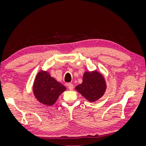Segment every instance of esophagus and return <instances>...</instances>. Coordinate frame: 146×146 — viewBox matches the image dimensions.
Masks as SVG:
<instances>
[{
	"label": "esophagus",
	"instance_id": "1",
	"mask_svg": "<svg viewBox=\"0 0 146 146\" xmlns=\"http://www.w3.org/2000/svg\"><path fill=\"white\" fill-rule=\"evenodd\" d=\"M68 89L70 90H72L74 88V85L72 84L69 83L68 84Z\"/></svg>",
	"mask_w": 146,
	"mask_h": 146
}]
</instances>
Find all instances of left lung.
Masks as SVG:
<instances>
[{
	"label": "left lung",
	"instance_id": "left-lung-1",
	"mask_svg": "<svg viewBox=\"0 0 146 146\" xmlns=\"http://www.w3.org/2000/svg\"><path fill=\"white\" fill-rule=\"evenodd\" d=\"M76 90L90 102H95L104 94L106 89L104 78L97 71L86 72L83 81L78 85Z\"/></svg>",
	"mask_w": 146,
	"mask_h": 146
}]
</instances>
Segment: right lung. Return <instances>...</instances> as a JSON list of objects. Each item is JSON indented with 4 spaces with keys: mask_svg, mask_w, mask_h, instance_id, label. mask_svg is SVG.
I'll list each match as a JSON object with an SVG mask.
<instances>
[{
    "mask_svg": "<svg viewBox=\"0 0 146 146\" xmlns=\"http://www.w3.org/2000/svg\"><path fill=\"white\" fill-rule=\"evenodd\" d=\"M66 90L64 86L51 77L46 71L39 72L34 82L33 92L36 98L46 106L53 105Z\"/></svg>",
    "mask_w": 146,
    "mask_h": 146,
    "instance_id": "right-lung-1",
    "label": "right lung"
}]
</instances>
